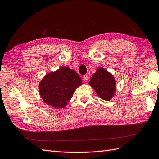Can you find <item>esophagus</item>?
Listing matches in <instances>:
<instances>
[{
	"label": "esophagus",
	"instance_id": "1",
	"mask_svg": "<svg viewBox=\"0 0 159 159\" xmlns=\"http://www.w3.org/2000/svg\"><path fill=\"white\" fill-rule=\"evenodd\" d=\"M89 79V76H88V75H84L83 76V80L84 82H86L87 80H88Z\"/></svg>",
	"mask_w": 159,
	"mask_h": 159
}]
</instances>
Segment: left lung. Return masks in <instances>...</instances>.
Listing matches in <instances>:
<instances>
[{
  "label": "left lung",
  "mask_w": 159,
  "mask_h": 159,
  "mask_svg": "<svg viewBox=\"0 0 159 159\" xmlns=\"http://www.w3.org/2000/svg\"><path fill=\"white\" fill-rule=\"evenodd\" d=\"M89 84L93 87L100 98L106 101L113 98L116 90L114 76L103 67L96 69V73L93 75L89 82Z\"/></svg>",
  "instance_id": "left-lung-1"
}]
</instances>
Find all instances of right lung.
<instances>
[{
  "label": "right lung",
  "mask_w": 159,
  "mask_h": 159,
  "mask_svg": "<svg viewBox=\"0 0 159 159\" xmlns=\"http://www.w3.org/2000/svg\"><path fill=\"white\" fill-rule=\"evenodd\" d=\"M83 82L79 75L68 66H61L48 73L40 81L39 93L46 104L63 108L72 98L75 90Z\"/></svg>",
  "instance_id": "add662e5"
}]
</instances>
